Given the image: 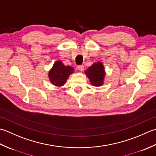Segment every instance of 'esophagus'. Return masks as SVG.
Instances as JSON below:
<instances>
[{"instance_id":"1","label":"esophagus","mask_w":156,"mask_h":156,"mask_svg":"<svg viewBox=\"0 0 156 156\" xmlns=\"http://www.w3.org/2000/svg\"><path fill=\"white\" fill-rule=\"evenodd\" d=\"M77 69H78L79 71H83V69H84V66L83 65H79V66H77Z\"/></svg>"}]
</instances>
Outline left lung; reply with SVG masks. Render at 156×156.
Wrapping results in <instances>:
<instances>
[{
  "instance_id": "obj_1",
  "label": "left lung",
  "mask_w": 156,
  "mask_h": 156,
  "mask_svg": "<svg viewBox=\"0 0 156 156\" xmlns=\"http://www.w3.org/2000/svg\"><path fill=\"white\" fill-rule=\"evenodd\" d=\"M85 73L87 76L90 83L96 87L101 86L104 84V80L106 75L104 66L102 62L98 61L94 63L87 68Z\"/></svg>"
}]
</instances>
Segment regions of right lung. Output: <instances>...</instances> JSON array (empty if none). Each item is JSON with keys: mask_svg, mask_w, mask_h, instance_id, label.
Segmentation results:
<instances>
[{"mask_svg": "<svg viewBox=\"0 0 156 156\" xmlns=\"http://www.w3.org/2000/svg\"><path fill=\"white\" fill-rule=\"evenodd\" d=\"M74 73V69L70 66H65L60 60H57L48 73L51 83L56 87L63 86L69 77Z\"/></svg>", "mask_w": 156, "mask_h": 156, "instance_id": "obj_1", "label": "right lung"}]
</instances>
